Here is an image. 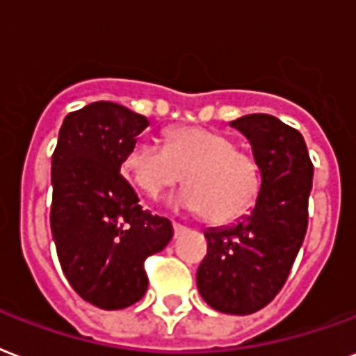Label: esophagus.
Wrapping results in <instances>:
<instances>
[{"instance_id": "34e87169", "label": "esophagus", "mask_w": 356, "mask_h": 356, "mask_svg": "<svg viewBox=\"0 0 356 356\" xmlns=\"http://www.w3.org/2000/svg\"><path fill=\"white\" fill-rule=\"evenodd\" d=\"M184 229H186V227L181 226V224H177V222H173V232H175V237H177V235H181Z\"/></svg>"}]
</instances>
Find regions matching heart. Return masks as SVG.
Masks as SVG:
<instances>
[{
	"mask_svg": "<svg viewBox=\"0 0 356 356\" xmlns=\"http://www.w3.org/2000/svg\"><path fill=\"white\" fill-rule=\"evenodd\" d=\"M124 173L149 197L183 179L188 184L173 203L213 224L244 216L261 192V166L254 153L235 145L232 136L205 127H179L166 145L142 138L124 159Z\"/></svg>",
	"mask_w": 356,
	"mask_h": 356,
	"instance_id": "b5f03b06",
	"label": "heart"
}]
</instances>
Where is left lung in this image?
Returning <instances> with one entry per match:
<instances>
[{
  "label": "left lung",
  "mask_w": 356,
  "mask_h": 356,
  "mask_svg": "<svg viewBox=\"0 0 356 356\" xmlns=\"http://www.w3.org/2000/svg\"><path fill=\"white\" fill-rule=\"evenodd\" d=\"M232 127L250 140L261 192L237 224L205 232L207 256L196 282L211 308L248 316L280 293L302 246L314 164L302 134L275 115L252 113Z\"/></svg>",
  "instance_id": "left-lung-1"
}]
</instances>
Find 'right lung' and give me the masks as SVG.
Here are the masks:
<instances>
[{
    "label": "right lung",
    "mask_w": 356,
    "mask_h": 356,
    "mask_svg": "<svg viewBox=\"0 0 356 356\" xmlns=\"http://www.w3.org/2000/svg\"><path fill=\"white\" fill-rule=\"evenodd\" d=\"M147 118L115 102L70 112L51 154L50 227L67 280L83 300L121 310L147 291L143 263L172 241V222L143 211L121 164Z\"/></svg>",
    "instance_id": "obj_1"
}]
</instances>
